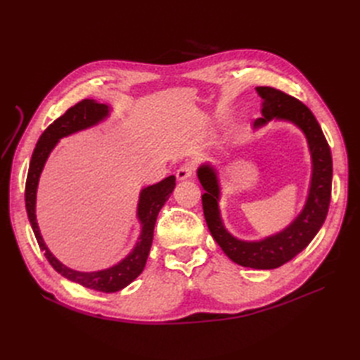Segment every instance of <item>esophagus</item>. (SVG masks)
I'll list each match as a JSON object with an SVG mask.
<instances>
[{
	"label": "esophagus",
	"instance_id": "34e87169",
	"mask_svg": "<svg viewBox=\"0 0 360 360\" xmlns=\"http://www.w3.org/2000/svg\"><path fill=\"white\" fill-rule=\"evenodd\" d=\"M192 172H193V163H184L179 169H177V180H188L192 177Z\"/></svg>",
	"mask_w": 360,
	"mask_h": 360
}]
</instances>
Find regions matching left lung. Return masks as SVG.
<instances>
[{
  "mask_svg": "<svg viewBox=\"0 0 360 360\" xmlns=\"http://www.w3.org/2000/svg\"><path fill=\"white\" fill-rule=\"evenodd\" d=\"M261 102V117L254 120V129L270 122H285L296 126L307 139L311 155V180L302 210L281 231L258 240H243L226 230L219 209V172L210 162H204L197 176L204 189L202 210L214 242L236 264L257 270L276 269L300 254L320 231L328 216L332 191V155L317 118L294 97L271 86H257Z\"/></svg>",
  "mask_w": 360,
  "mask_h": 360,
  "instance_id": "left-lung-1",
  "label": "left lung"
}]
</instances>
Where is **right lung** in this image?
Returning <instances> with one entry per match:
<instances>
[{"instance_id": "obj_1", "label": "right lung", "mask_w": 360, "mask_h": 360, "mask_svg": "<svg viewBox=\"0 0 360 360\" xmlns=\"http://www.w3.org/2000/svg\"><path fill=\"white\" fill-rule=\"evenodd\" d=\"M112 108L110 105L99 103L94 99H84L76 103L66 114L57 118L45 132L39 138L34 151H32L28 177L25 184V207L28 213V219L32 231L37 238L40 249L45 252V257L60 275L68 278L72 282H76L85 288L103 291V292H115L127 287L130 282L135 281L141 271L144 270L147 258L150 254L151 243H153V231L158 214L160 209L168 201L171 193L176 188V177L169 176L162 181L151 184V186L143 188L139 192L138 205H136V219L139 222L141 231L136 238V243L130 252L115 263L111 267L94 271H81L68 267L53 255L49 248L43 240L40 228L36 216V202H37V188L41 171L46 165V160L52 150L57 147L60 139L70 136L73 134L82 132L90 127H94L111 115Z\"/></svg>"}]
</instances>
